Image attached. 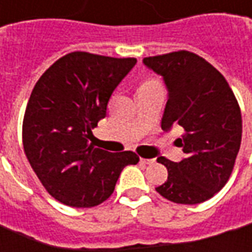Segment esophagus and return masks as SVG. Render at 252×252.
<instances>
[{"label":"esophagus","instance_id":"obj_1","mask_svg":"<svg viewBox=\"0 0 252 252\" xmlns=\"http://www.w3.org/2000/svg\"><path fill=\"white\" fill-rule=\"evenodd\" d=\"M154 162H155V159H144V158L140 159V163H144V164H152Z\"/></svg>","mask_w":252,"mask_h":252}]
</instances>
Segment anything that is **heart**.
Instances as JSON below:
<instances>
[{"label":"heart","mask_w":252,"mask_h":252,"mask_svg":"<svg viewBox=\"0 0 252 252\" xmlns=\"http://www.w3.org/2000/svg\"><path fill=\"white\" fill-rule=\"evenodd\" d=\"M156 85H159V82L155 81V79H147V81H144V82L140 85L138 89H147V88H152V86H156Z\"/></svg>","instance_id":"obj_1"}]
</instances>
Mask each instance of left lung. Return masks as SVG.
Returning <instances> with one entry per match:
<instances>
[{"instance_id": "left-lung-1", "label": "left lung", "mask_w": 252, "mask_h": 252, "mask_svg": "<svg viewBox=\"0 0 252 252\" xmlns=\"http://www.w3.org/2000/svg\"><path fill=\"white\" fill-rule=\"evenodd\" d=\"M143 63L163 76L169 92L162 129H184L176 143L185 158L178 163L158 158L169 176L156 192L180 204L206 202L225 187L235 166L242 143L239 103L221 72L192 52L145 57Z\"/></svg>"}]
</instances>
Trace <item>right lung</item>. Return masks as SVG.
Instances as JSON below:
<instances>
[{
	"label": "right lung",
	"instance_id": "obj_1",
	"mask_svg": "<svg viewBox=\"0 0 252 252\" xmlns=\"http://www.w3.org/2000/svg\"><path fill=\"white\" fill-rule=\"evenodd\" d=\"M134 57L72 52L50 65L24 112L23 147L43 188L71 207H94L112 195L122 170L140 158L109 154L89 140L107 115L112 92L136 65Z\"/></svg>",
	"mask_w": 252,
	"mask_h": 252
}]
</instances>
